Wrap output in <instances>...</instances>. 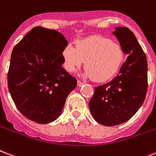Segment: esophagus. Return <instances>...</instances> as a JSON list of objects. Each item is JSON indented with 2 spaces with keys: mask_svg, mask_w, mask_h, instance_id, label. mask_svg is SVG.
<instances>
[{
  "mask_svg": "<svg viewBox=\"0 0 156 156\" xmlns=\"http://www.w3.org/2000/svg\"><path fill=\"white\" fill-rule=\"evenodd\" d=\"M83 84H84V83H83V82H81V81L78 80V87H81V86H83Z\"/></svg>",
  "mask_w": 156,
  "mask_h": 156,
  "instance_id": "esophagus-1",
  "label": "esophagus"
}]
</instances>
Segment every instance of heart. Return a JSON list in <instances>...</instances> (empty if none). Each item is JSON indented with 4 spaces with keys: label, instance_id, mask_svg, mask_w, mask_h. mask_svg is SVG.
<instances>
[{
    "label": "heart",
    "instance_id": "1",
    "mask_svg": "<svg viewBox=\"0 0 156 156\" xmlns=\"http://www.w3.org/2000/svg\"><path fill=\"white\" fill-rule=\"evenodd\" d=\"M64 67L68 72H74L85 62L83 75L106 82L115 76L124 59L119 44L101 36H92L78 40L76 46L67 44L63 50Z\"/></svg>",
    "mask_w": 156,
    "mask_h": 156
}]
</instances>
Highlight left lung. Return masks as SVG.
<instances>
[{
	"instance_id": "8db88e82",
	"label": "left lung",
	"mask_w": 156,
	"mask_h": 156,
	"mask_svg": "<svg viewBox=\"0 0 156 156\" xmlns=\"http://www.w3.org/2000/svg\"><path fill=\"white\" fill-rule=\"evenodd\" d=\"M113 34L128 57L114 79L95 87L89 101L93 118L105 126L130 119L143 104L148 86L147 56L133 33L126 27H117Z\"/></svg>"
}]
</instances>
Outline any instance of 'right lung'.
<instances>
[{
    "label": "right lung",
    "mask_w": 156,
    "mask_h": 156,
    "mask_svg": "<svg viewBox=\"0 0 156 156\" xmlns=\"http://www.w3.org/2000/svg\"><path fill=\"white\" fill-rule=\"evenodd\" d=\"M68 44L62 33L35 27L14 47L7 75L12 99L22 115L49 123L62 112L77 80L62 67Z\"/></svg>",
    "instance_id": "1"
}]
</instances>
